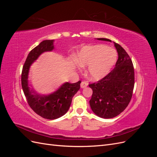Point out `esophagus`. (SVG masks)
Masks as SVG:
<instances>
[{
  "label": "esophagus",
  "mask_w": 157,
  "mask_h": 157,
  "mask_svg": "<svg viewBox=\"0 0 157 157\" xmlns=\"http://www.w3.org/2000/svg\"><path fill=\"white\" fill-rule=\"evenodd\" d=\"M87 86H88V83L86 82L82 81L81 83H80V88H86Z\"/></svg>",
  "instance_id": "esophagus-1"
}]
</instances>
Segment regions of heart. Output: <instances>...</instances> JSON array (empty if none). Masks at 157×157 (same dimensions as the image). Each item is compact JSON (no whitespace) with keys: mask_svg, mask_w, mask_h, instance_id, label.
Segmentation results:
<instances>
[{"mask_svg":"<svg viewBox=\"0 0 157 157\" xmlns=\"http://www.w3.org/2000/svg\"><path fill=\"white\" fill-rule=\"evenodd\" d=\"M117 60L115 50L107 46L97 44L81 48L76 56L78 66L86 67V75L93 81L100 80L110 73Z\"/></svg>","mask_w":157,"mask_h":157,"instance_id":"b5f03b06","label":"heart"}]
</instances>
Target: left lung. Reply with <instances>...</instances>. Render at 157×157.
Segmentation results:
<instances>
[{
    "instance_id": "left-lung-1",
    "label": "left lung",
    "mask_w": 157,
    "mask_h": 157,
    "mask_svg": "<svg viewBox=\"0 0 157 157\" xmlns=\"http://www.w3.org/2000/svg\"><path fill=\"white\" fill-rule=\"evenodd\" d=\"M99 40L111 42L105 38ZM118 58L115 67L105 77L89 84L93 94L90 100L92 111L103 118L115 117L129 104L134 87V69L132 61L124 49L114 42Z\"/></svg>"
}]
</instances>
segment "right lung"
Wrapping results in <instances>:
<instances>
[{
    "label": "right lung",
    "instance_id": "add662e5",
    "mask_svg": "<svg viewBox=\"0 0 157 157\" xmlns=\"http://www.w3.org/2000/svg\"><path fill=\"white\" fill-rule=\"evenodd\" d=\"M54 40H45L33 48L27 56L21 73V86L28 104L37 115L49 120L58 118L68 111L81 82L80 80L73 84L65 82L56 91L48 95L40 94L31 88L28 80L30 67L42 53L54 49Z\"/></svg>",
    "mask_w": 157,
    "mask_h": 157
}]
</instances>
